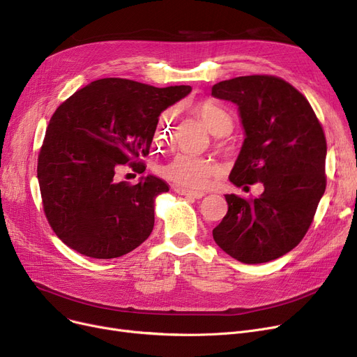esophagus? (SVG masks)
<instances>
[{"label": "esophagus", "instance_id": "esophagus-1", "mask_svg": "<svg viewBox=\"0 0 357 357\" xmlns=\"http://www.w3.org/2000/svg\"><path fill=\"white\" fill-rule=\"evenodd\" d=\"M175 192H178L179 195H183L186 198H192V199H199L204 197V192L201 191H190V190H185V188H179V186H176V188H174Z\"/></svg>", "mask_w": 357, "mask_h": 357}]
</instances>
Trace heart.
Segmentation results:
<instances>
[{
  "mask_svg": "<svg viewBox=\"0 0 357 357\" xmlns=\"http://www.w3.org/2000/svg\"><path fill=\"white\" fill-rule=\"evenodd\" d=\"M198 119L207 126L213 133H226L230 130L233 121L227 109H224L214 101H202L194 108ZM174 126L171 117L165 116L156 128L158 139H171ZM160 175L185 188H197L204 185L211 176L217 174V165L210 158L194 156L188 153H179L172 160L160 166Z\"/></svg>",
  "mask_w": 357,
  "mask_h": 357,
  "instance_id": "1",
  "label": "heart"
}]
</instances>
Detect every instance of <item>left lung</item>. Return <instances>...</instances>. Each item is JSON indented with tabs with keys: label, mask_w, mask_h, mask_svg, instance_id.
Returning <instances> with one entry per match:
<instances>
[{
	"label": "left lung",
	"mask_w": 357,
	"mask_h": 357,
	"mask_svg": "<svg viewBox=\"0 0 357 357\" xmlns=\"http://www.w3.org/2000/svg\"><path fill=\"white\" fill-rule=\"evenodd\" d=\"M211 93L238 105L246 131L230 181L265 186L260 197L226 195L213 237L243 264H265L298 246L314 220L327 185L324 130L303 93L273 75L221 81Z\"/></svg>",
	"instance_id": "obj_1"
}]
</instances>
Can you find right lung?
I'll list each match as a JSON object with an SVG mask.
<instances>
[{
    "label": "right lung",
    "mask_w": 357,
    "mask_h": 357,
    "mask_svg": "<svg viewBox=\"0 0 357 357\" xmlns=\"http://www.w3.org/2000/svg\"><path fill=\"white\" fill-rule=\"evenodd\" d=\"M191 92L104 78L78 89L49 121L37 158L43 211L65 245L93 259L120 257L150 236L155 199L169 185L147 176L116 181L128 166L143 174L160 112Z\"/></svg>",
    "instance_id": "obj_1"
}]
</instances>
